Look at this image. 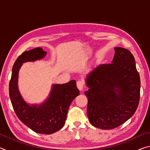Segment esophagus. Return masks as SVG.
Instances as JSON below:
<instances>
[{"label":"esophagus","instance_id":"1","mask_svg":"<svg viewBox=\"0 0 150 150\" xmlns=\"http://www.w3.org/2000/svg\"><path fill=\"white\" fill-rule=\"evenodd\" d=\"M77 88L79 89L80 91L83 90V87H84L85 86V83H84V81H82V80H79L77 82Z\"/></svg>","mask_w":150,"mask_h":150}]
</instances>
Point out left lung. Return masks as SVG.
I'll return each instance as SVG.
<instances>
[{"mask_svg":"<svg viewBox=\"0 0 150 150\" xmlns=\"http://www.w3.org/2000/svg\"><path fill=\"white\" fill-rule=\"evenodd\" d=\"M115 51L112 63L97 66L86 79L88 120L103 130L116 128L132 117L140 96V78L133 55L122 47Z\"/></svg>","mask_w":150,"mask_h":150,"instance_id":"8db88e82","label":"left lung"}]
</instances>
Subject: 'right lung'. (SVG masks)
<instances>
[{"label":"right lung","instance_id":"right-lung-1","mask_svg":"<svg viewBox=\"0 0 150 150\" xmlns=\"http://www.w3.org/2000/svg\"><path fill=\"white\" fill-rule=\"evenodd\" d=\"M46 55L41 47L26 51L15 61L9 83V95L14 110L20 120L35 132L51 134L64 126L67 111L73 99L79 95L75 80L54 85L49 98L40 106H30L18 88V74L22 63L40 59Z\"/></svg>","mask_w":150,"mask_h":150}]
</instances>
